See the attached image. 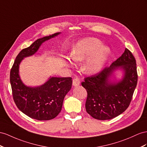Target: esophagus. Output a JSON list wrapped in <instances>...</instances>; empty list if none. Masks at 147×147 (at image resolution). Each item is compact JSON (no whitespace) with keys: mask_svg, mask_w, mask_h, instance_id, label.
<instances>
[{"mask_svg":"<svg viewBox=\"0 0 147 147\" xmlns=\"http://www.w3.org/2000/svg\"><path fill=\"white\" fill-rule=\"evenodd\" d=\"M80 80L78 78H75L73 80V85L74 86H78L80 84Z\"/></svg>","mask_w":147,"mask_h":147,"instance_id":"obj_1","label":"esophagus"}]
</instances>
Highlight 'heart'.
Here are the masks:
<instances>
[{
  "label": "heart",
  "instance_id": "b5f03b06",
  "mask_svg": "<svg viewBox=\"0 0 147 147\" xmlns=\"http://www.w3.org/2000/svg\"><path fill=\"white\" fill-rule=\"evenodd\" d=\"M111 53V48L103 45L99 39L88 37L81 39L74 45L71 51V58L76 61H82V69L86 74H94L102 69L107 62ZM69 57L66 61L73 65V60Z\"/></svg>",
  "mask_w": 147,
  "mask_h": 147
}]
</instances>
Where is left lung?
I'll return each mask as SVG.
<instances>
[{
	"label": "left lung",
	"instance_id": "obj_1",
	"mask_svg": "<svg viewBox=\"0 0 147 147\" xmlns=\"http://www.w3.org/2000/svg\"><path fill=\"white\" fill-rule=\"evenodd\" d=\"M136 65L132 53L125 48L109 67L84 79L81 84L88 92L85 106L90 115L97 120H109L127 109L137 84ZM119 70L123 76L117 80L115 72Z\"/></svg>",
	"mask_w": 147,
	"mask_h": 147
}]
</instances>
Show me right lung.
Segmentation results:
<instances>
[{
	"label": "right lung",
	"instance_id": "right-lung-1",
	"mask_svg": "<svg viewBox=\"0 0 147 147\" xmlns=\"http://www.w3.org/2000/svg\"><path fill=\"white\" fill-rule=\"evenodd\" d=\"M61 32L36 40L29 47L23 49L16 57L10 74V81L14 102L20 111L32 119L48 120L61 112L66 94L72 86V78L50 77L38 86H28L19 74L20 65L25 58L32 56L43 43L59 35Z\"/></svg>",
	"mask_w": 147,
	"mask_h": 147
}]
</instances>
